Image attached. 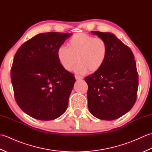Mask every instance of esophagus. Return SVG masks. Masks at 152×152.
I'll return each instance as SVG.
<instances>
[{
	"instance_id": "obj_1",
	"label": "esophagus",
	"mask_w": 152,
	"mask_h": 152,
	"mask_svg": "<svg viewBox=\"0 0 152 152\" xmlns=\"http://www.w3.org/2000/svg\"><path fill=\"white\" fill-rule=\"evenodd\" d=\"M75 78L76 80H82L83 78V77L78 76V75H75Z\"/></svg>"
}]
</instances>
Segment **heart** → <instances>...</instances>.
Masks as SVG:
<instances>
[{"mask_svg":"<svg viewBox=\"0 0 152 152\" xmlns=\"http://www.w3.org/2000/svg\"><path fill=\"white\" fill-rule=\"evenodd\" d=\"M108 53V46L105 40L81 33L74 34L70 38L68 47L62 46L58 48L57 57L65 70H72L78 61L76 71L86 74L88 71L93 73L101 69Z\"/></svg>","mask_w":152,"mask_h":152,"instance_id":"b5f03b06","label":"heart"}]
</instances>
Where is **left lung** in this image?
<instances>
[{
	"label": "left lung",
	"instance_id": "8db88e82",
	"mask_svg": "<svg viewBox=\"0 0 152 152\" xmlns=\"http://www.w3.org/2000/svg\"><path fill=\"white\" fill-rule=\"evenodd\" d=\"M105 40L108 53L104 65L85 78L88 108L103 120H114L133 108L137 98L138 74L133 51L114 34L92 31Z\"/></svg>",
	"mask_w": 152,
	"mask_h": 152
}]
</instances>
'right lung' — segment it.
I'll return each mask as SVG.
<instances>
[{
	"label": "right lung",
	"mask_w": 152,
	"mask_h": 152,
	"mask_svg": "<svg viewBox=\"0 0 152 152\" xmlns=\"http://www.w3.org/2000/svg\"><path fill=\"white\" fill-rule=\"evenodd\" d=\"M72 34H38L23 44L15 55L11 69L14 97L32 118L52 120L66 111L76 79L61 66L57 51Z\"/></svg>",
	"instance_id": "1"
}]
</instances>
